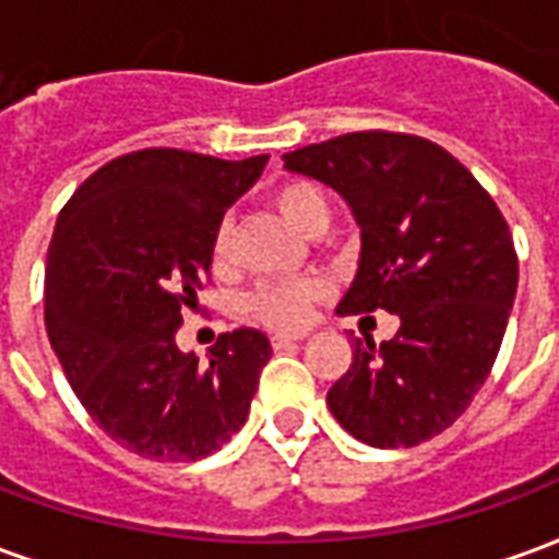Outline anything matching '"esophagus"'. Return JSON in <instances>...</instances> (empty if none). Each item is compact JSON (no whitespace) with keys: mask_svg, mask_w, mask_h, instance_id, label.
<instances>
[{"mask_svg":"<svg viewBox=\"0 0 559 559\" xmlns=\"http://www.w3.org/2000/svg\"><path fill=\"white\" fill-rule=\"evenodd\" d=\"M308 338V332H275L272 335V347H287V344H299Z\"/></svg>","mask_w":559,"mask_h":559,"instance_id":"1","label":"esophagus"}]
</instances>
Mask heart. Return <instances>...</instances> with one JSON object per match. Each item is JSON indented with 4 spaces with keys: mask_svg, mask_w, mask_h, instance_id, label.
<instances>
[{
    "mask_svg": "<svg viewBox=\"0 0 559 559\" xmlns=\"http://www.w3.org/2000/svg\"><path fill=\"white\" fill-rule=\"evenodd\" d=\"M275 209L281 218L290 224L293 230L308 233L329 224V200L326 194L308 179H290L284 182L272 194ZM233 260V227L230 221H221L212 236V266L227 269ZM323 293V284L314 278H296V281H269L260 284L251 296H248V311L257 317L260 323L275 329H296L308 320V311L314 299Z\"/></svg>",
    "mask_w": 559,
    "mask_h": 559,
    "instance_id": "heart-1",
    "label": "heart"
}]
</instances>
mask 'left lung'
<instances>
[{
	"instance_id": "left-lung-1",
	"label": "left lung",
	"mask_w": 559,
	"mask_h": 559,
	"mask_svg": "<svg viewBox=\"0 0 559 559\" xmlns=\"http://www.w3.org/2000/svg\"><path fill=\"white\" fill-rule=\"evenodd\" d=\"M284 167L338 191L362 233L338 314L401 320L392 341H353L329 411L377 449L431 440L467 411L503 344L518 290L509 224L461 160L413 134L356 131L287 152Z\"/></svg>"
}]
</instances>
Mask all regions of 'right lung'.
Instances as JSON below:
<instances>
[{
	"mask_svg": "<svg viewBox=\"0 0 559 559\" xmlns=\"http://www.w3.org/2000/svg\"><path fill=\"white\" fill-rule=\"evenodd\" d=\"M266 160L140 148L92 173L59 212L47 338L86 413L138 455L197 461L248 419L272 356L266 335L224 332L200 362L176 332L209 281L215 227Z\"/></svg>",
	"mask_w": 559,
	"mask_h": 559,
	"instance_id": "right-lung-1",
	"label": "right lung"
}]
</instances>
